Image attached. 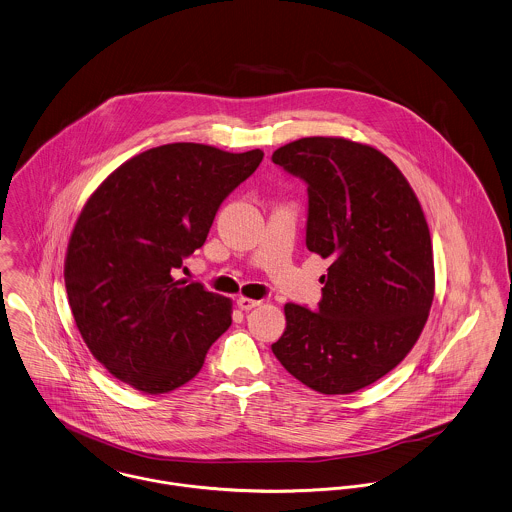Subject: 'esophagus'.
Instances as JSON below:
<instances>
[{
	"mask_svg": "<svg viewBox=\"0 0 512 512\" xmlns=\"http://www.w3.org/2000/svg\"><path fill=\"white\" fill-rule=\"evenodd\" d=\"M261 301H255V299H249V297H239L237 299V307L241 310H251V308L259 307Z\"/></svg>",
	"mask_w": 512,
	"mask_h": 512,
	"instance_id": "1",
	"label": "esophagus"
}]
</instances>
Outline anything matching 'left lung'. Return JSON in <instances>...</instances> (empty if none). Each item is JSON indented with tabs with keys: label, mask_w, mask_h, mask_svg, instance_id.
Masks as SVG:
<instances>
[{
	"label": "left lung",
	"mask_w": 512,
	"mask_h": 512,
	"mask_svg": "<svg viewBox=\"0 0 512 512\" xmlns=\"http://www.w3.org/2000/svg\"><path fill=\"white\" fill-rule=\"evenodd\" d=\"M271 160L307 182L308 251L332 259L318 310L285 305L273 354L314 392H358L408 356L427 322L435 269L423 209L400 168L362 142L310 136Z\"/></svg>",
	"instance_id": "1"
}]
</instances>
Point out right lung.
<instances>
[{"label":"right lung","mask_w":512,"mask_h":512,"mask_svg":"<svg viewBox=\"0 0 512 512\" xmlns=\"http://www.w3.org/2000/svg\"><path fill=\"white\" fill-rule=\"evenodd\" d=\"M261 160L259 148L164 144L120 164L87 200L65 287L85 344L116 380L156 396L202 370L233 305L172 271L204 245L221 202Z\"/></svg>","instance_id":"add662e5"}]
</instances>
